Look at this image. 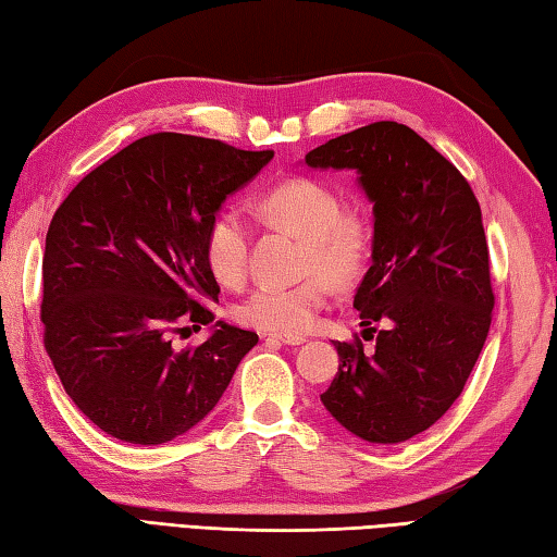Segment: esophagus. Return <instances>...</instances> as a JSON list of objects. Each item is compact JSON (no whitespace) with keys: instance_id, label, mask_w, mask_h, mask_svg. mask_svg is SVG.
Listing matches in <instances>:
<instances>
[{"instance_id":"1","label":"esophagus","mask_w":557,"mask_h":557,"mask_svg":"<svg viewBox=\"0 0 557 557\" xmlns=\"http://www.w3.org/2000/svg\"><path fill=\"white\" fill-rule=\"evenodd\" d=\"M267 342H271V344H283V346H300V344H305V336L271 334V336H267Z\"/></svg>"}]
</instances>
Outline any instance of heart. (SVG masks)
Here are the masks:
<instances>
[{"instance_id":"obj_1","label":"heart","mask_w":557,"mask_h":557,"mask_svg":"<svg viewBox=\"0 0 557 557\" xmlns=\"http://www.w3.org/2000/svg\"><path fill=\"white\" fill-rule=\"evenodd\" d=\"M257 213L308 237V281L295 286L262 283L237 305V320L271 334H305L314 329L332 302V283H354L370 257V233L356 215L344 213L336 191L314 177H290L257 201ZM252 228L240 209H223L207 231V262L225 286H237L247 274ZM325 276L322 277L321 274Z\"/></svg>"}]
</instances>
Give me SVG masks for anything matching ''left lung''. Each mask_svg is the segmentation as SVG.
<instances>
[{
  "label": "left lung",
  "mask_w": 557,
  "mask_h": 557,
  "mask_svg": "<svg viewBox=\"0 0 557 557\" xmlns=\"http://www.w3.org/2000/svg\"><path fill=\"white\" fill-rule=\"evenodd\" d=\"M305 165L356 170L372 203V262L354 308L366 326L382 322L370 354L334 342L338 372L320 399L360 440L406 442L457 401L491 329L481 207L459 170L399 122L336 136Z\"/></svg>",
  "instance_id": "1"
}]
</instances>
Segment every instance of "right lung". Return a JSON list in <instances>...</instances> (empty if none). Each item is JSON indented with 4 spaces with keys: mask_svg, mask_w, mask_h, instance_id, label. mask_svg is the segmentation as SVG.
<instances>
[{
    "mask_svg": "<svg viewBox=\"0 0 557 557\" xmlns=\"http://www.w3.org/2000/svg\"><path fill=\"white\" fill-rule=\"evenodd\" d=\"M274 151L203 136L136 139L54 211L42 257L45 348L88 421L132 445H163L203 421L228 389L255 332L215 322L175 351L170 333L213 322L219 283L207 231L223 201Z\"/></svg>",
    "mask_w": 557,
    "mask_h": 557,
    "instance_id": "1",
    "label": "right lung"
}]
</instances>
